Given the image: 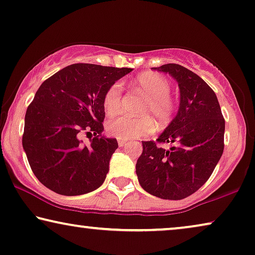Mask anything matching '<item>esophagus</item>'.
Wrapping results in <instances>:
<instances>
[{
    "instance_id": "obj_1",
    "label": "esophagus",
    "mask_w": 255,
    "mask_h": 255,
    "mask_svg": "<svg viewBox=\"0 0 255 255\" xmlns=\"http://www.w3.org/2000/svg\"><path fill=\"white\" fill-rule=\"evenodd\" d=\"M126 143H127V141H125V139H118V144H119V146H125L126 145Z\"/></svg>"
}]
</instances>
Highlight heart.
Masks as SVG:
<instances>
[{
	"label": "heart",
	"instance_id": "b5f03b06",
	"mask_svg": "<svg viewBox=\"0 0 255 255\" xmlns=\"http://www.w3.org/2000/svg\"><path fill=\"white\" fill-rule=\"evenodd\" d=\"M136 87L148 96L139 110L143 117L129 118L119 116L107 123L110 135L120 139L136 138L155 131L158 121L160 126H166L173 117L174 99L170 96L171 83L166 77L157 73H143L135 80ZM124 85L120 81L114 82L104 95V107L109 116H116L121 110Z\"/></svg>",
	"mask_w": 255,
	"mask_h": 255
}]
</instances>
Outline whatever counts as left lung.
<instances>
[{
    "instance_id": "1",
    "label": "left lung",
    "mask_w": 255,
    "mask_h": 255,
    "mask_svg": "<svg viewBox=\"0 0 255 255\" xmlns=\"http://www.w3.org/2000/svg\"><path fill=\"white\" fill-rule=\"evenodd\" d=\"M155 70L178 82L180 105L175 118L155 141H142L136 163L142 188L164 200H182L206 184L224 150L225 120L213 89L202 78L177 63ZM171 142L170 149L159 144Z\"/></svg>"
}]
</instances>
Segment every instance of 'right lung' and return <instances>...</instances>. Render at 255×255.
Instances as JSON below:
<instances>
[{
    "label": "right lung",
    "instance_id": "add662e5",
    "mask_svg": "<svg viewBox=\"0 0 255 255\" xmlns=\"http://www.w3.org/2000/svg\"><path fill=\"white\" fill-rule=\"evenodd\" d=\"M131 68L70 64L40 85L25 114L23 148L38 180L61 195L92 192L105 180L116 138L102 136L104 95ZM94 132L89 145L80 139Z\"/></svg>",
    "mask_w": 255,
    "mask_h": 255
}]
</instances>
